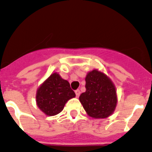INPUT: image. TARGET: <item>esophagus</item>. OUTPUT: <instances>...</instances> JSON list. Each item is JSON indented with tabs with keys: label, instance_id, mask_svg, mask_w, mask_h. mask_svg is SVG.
<instances>
[{
	"label": "esophagus",
	"instance_id": "1",
	"mask_svg": "<svg viewBox=\"0 0 152 152\" xmlns=\"http://www.w3.org/2000/svg\"><path fill=\"white\" fill-rule=\"evenodd\" d=\"M75 93H76V97H78L80 94V90H76V91H75Z\"/></svg>",
	"mask_w": 152,
	"mask_h": 152
}]
</instances>
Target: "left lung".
<instances>
[{
    "label": "left lung",
    "instance_id": "1",
    "mask_svg": "<svg viewBox=\"0 0 152 152\" xmlns=\"http://www.w3.org/2000/svg\"><path fill=\"white\" fill-rule=\"evenodd\" d=\"M85 80L86 91L79 99L87 115L94 119L111 115L117 104L116 91L112 80L97 69L89 72Z\"/></svg>",
    "mask_w": 152,
    "mask_h": 152
}]
</instances>
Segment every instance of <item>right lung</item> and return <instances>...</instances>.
Wrapping results in <instances>:
<instances>
[{
  "instance_id": "add662e5",
  "label": "right lung",
  "mask_w": 152,
  "mask_h": 152,
  "mask_svg": "<svg viewBox=\"0 0 152 152\" xmlns=\"http://www.w3.org/2000/svg\"><path fill=\"white\" fill-rule=\"evenodd\" d=\"M75 97L76 94L70 87L69 83L55 72L37 89L36 101L42 112L52 116L60 113L65 103Z\"/></svg>"
}]
</instances>
